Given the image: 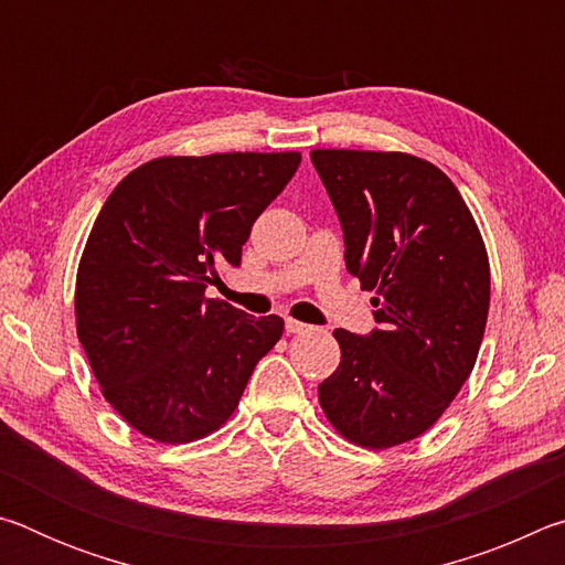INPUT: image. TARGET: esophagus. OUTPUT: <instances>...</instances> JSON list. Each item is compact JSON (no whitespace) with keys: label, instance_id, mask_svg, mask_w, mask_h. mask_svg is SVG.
<instances>
[{"label":"esophagus","instance_id":"34e87169","mask_svg":"<svg viewBox=\"0 0 565 565\" xmlns=\"http://www.w3.org/2000/svg\"><path fill=\"white\" fill-rule=\"evenodd\" d=\"M286 331H289V333H306V331H311V327H309V323H301V321H296L291 317H286Z\"/></svg>","mask_w":565,"mask_h":565}]
</instances>
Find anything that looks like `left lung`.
Here are the masks:
<instances>
[{
	"instance_id": "8db88e82",
	"label": "left lung",
	"mask_w": 565,
	"mask_h": 565,
	"mask_svg": "<svg viewBox=\"0 0 565 565\" xmlns=\"http://www.w3.org/2000/svg\"><path fill=\"white\" fill-rule=\"evenodd\" d=\"M337 209L347 269L376 291V329H337L341 363L319 384L331 426L351 444L391 448L428 431L481 349L491 269L454 181L401 151L313 149Z\"/></svg>"
}]
</instances>
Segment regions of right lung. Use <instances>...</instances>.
<instances>
[{
	"mask_svg": "<svg viewBox=\"0 0 565 565\" xmlns=\"http://www.w3.org/2000/svg\"><path fill=\"white\" fill-rule=\"evenodd\" d=\"M299 164V151L161 157L104 202L76 271V337L104 398L139 434L186 444L216 431L281 339L284 319H254L206 289L218 266L242 264L254 222Z\"/></svg>",
	"mask_w": 565,
	"mask_h": 565,
	"instance_id": "1",
	"label": "right lung"
}]
</instances>
